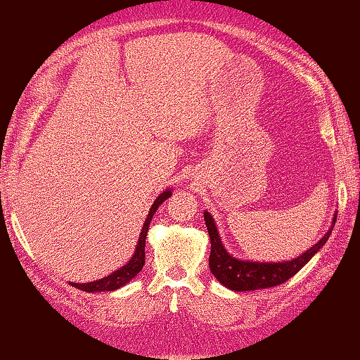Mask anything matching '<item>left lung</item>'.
I'll return each mask as SVG.
<instances>
[{
  "label": "left lung",
  "mask_w": 360,
  "mask_h": 360,
  "mask_svg": "<svg viewBox=\"0 0 360 360\" xmlns=\"http://www.w3.org/2000/svg\"><path fill=\"white\" fill-rule=\"evenodd\" d=\"M205 224L210 233L211 253H210V271L218 281L233 292H250V290L271 288L277 287L288 278H292L301 267L306 266L309 259L321 250L325 242L328 240L330 233L335 226L336 214L333 216L332 227L316 245L307 250L306 253L296 256L295 259L282 262H258V261H243L233 258L227 253L224 245L221 243L218 227L208 211L203 213Z\"/></svg>",
  "instance_id": "8db88e82"
}]
</instances>
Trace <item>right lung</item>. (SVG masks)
Instances as JSON below:
<instances>
[{"label": "right lung", "instance_id": "add662e5", "mask_svg": "<svg viewBox=\"0 0 360 360\" xmlns=\"http://www.w3.org/2000/svg\"><path fill=\"white\" fill-rule=\"evenodd\" d=\"M169 197H171V191L167 189V191H163L162 193H160V195L155 198V202L152 203L149 214H147L144 226H142L139 242H138V245H136L134 255L131 256V259L127 262V264H124L123 267H120V269H117L115 272L108 274L107 277L99 278V281L88 282V283L70 282L72 287L83 290V292H89V293L113 292V290H118L120 287H124V285H127L128 282L133 281V278L142 271V267H144V262H146V238H147V231H149L150 221L153 218V214H155L157 208Z\"/></svg>", "mask_w": 360, "mask_h": 360}]
</instances>
